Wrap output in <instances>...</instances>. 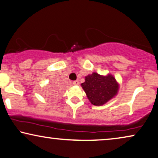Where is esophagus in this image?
Returning <instances> with one entry per match:
<instances>
[{"mask_svg": "<svg viewBox=\"0 0 158 158\" xmlns=\"http://www.w3.org/2000/svg\"><path fill=\"white\" fill-rule=\"evenodd\" d=\"M78 84H79V81H73V85H78Z\"/></svg>", "mask_w": 158, "mask_h": 158, "instance_id": "1", "label": "esophagus"}]
</instances>
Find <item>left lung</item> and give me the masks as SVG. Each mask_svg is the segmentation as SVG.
Returning a JSON list of instances; mask_svg holds the SVG:
<instances>
[{
	"mask_svg": "<svg viewBox=\"0 0 158 158\" xmlns=\"http://www.w3.org/2000/svg\"><path fill=\"white\" fill-rule=\"evenodd\" d=\"M88 100L95 106H102L113 98L118 91L119 85L111 74L106 76L93 73L85 77L81 84Z\"/></svg>",
	"mask_w": 158,
	"mask_h": 158,
	"instance_id": "left-lung-1",
	"label": "left lung"
}]
</instances>
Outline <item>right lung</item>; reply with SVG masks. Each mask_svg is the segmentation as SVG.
I'll return each instance as SVG.
<instances>
[{"label": "right lung", "instance_id": "add662e5", "mask_svg": "<svg viewBox=\"0 0 158 158\" xmlns=\"http://www.w3.org/2000/svg\"><path fill=\"white\" fill-rule=\"evenodd\" d=\"M59 94H60L59 88H58L57 85L54 84V85L51 87L50 89H49V90H48V92H47L46 96L49 98H55V97H57Z\"/></svg>", "mask_w": 158, "mask_h": 158}]
</instances>
